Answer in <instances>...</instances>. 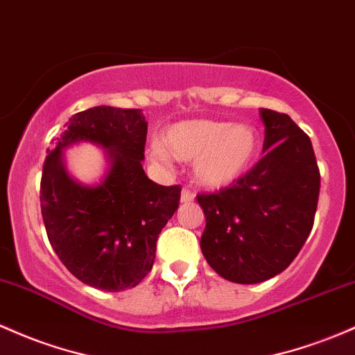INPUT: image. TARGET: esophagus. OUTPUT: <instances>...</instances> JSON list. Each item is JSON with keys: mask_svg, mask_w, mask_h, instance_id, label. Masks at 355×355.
I'll return each mask as SVG.
<instances>
[{"mask_svg": "<svg viewBox=\"0 0 355 355\" xmlns=\"http://www.w3.org/2000/svg\"><path fill=\"white\" fill-rule=\"evenodd\" d=\"M193 197H196L193 196V192H190L189 189H184L180 193V202L182 204H190V202L193 200Z\"/></svg>", "mask_w": 355, "mask_h": 355, "instance_id": "1", "label": "esophagus"}]
</instances>
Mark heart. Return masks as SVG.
<instances>
[{"mask_svg": "<svg viewBox=\"0 0 355 355\" xmlns=\"http://www.w3.org/2000/svg\"><path fill=\"white\" fill-rule=\"evenodd\" d=\"M261 135L252 124L222 119L178 121L153 141L150 162L168 168L171 159L193 162V178L205 189H225L239 182L256 165Z\"/></svg>", "mask_w": 355, "mask_h": 355, "instance_id": "b5f03b06", "label": "heart"}]
</instances>
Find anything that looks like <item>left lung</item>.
I'll return each instance as SVG.
<instances>
[{
  "label": "left lung",
  "mask_w": 355,
  "mask_h": 355,
  "mask_svg": "<svg viewBox=\"0 0 355 355\" xmlns=\"http://www.w3.org/2000/svg\"><path fill=\"white\" fill-rule=\"evenodd\" d=\"M264 157L217 193L198 196L200 249L229 282L254 285L285 271L313 227L320 171L310 138L288 114L259 109Z\"/></svg>",
  "instance_id": "1"
}]
</instances>
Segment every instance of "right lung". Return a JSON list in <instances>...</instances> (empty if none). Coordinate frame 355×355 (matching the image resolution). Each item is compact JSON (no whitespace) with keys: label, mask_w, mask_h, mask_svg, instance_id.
Masks as SVG:
<instances>
[{"label":"right lung","mask_w":355,"mask_h":355,"mask_svg":"<svg viewBox=\"0 0 355 355\" xmlns=\"http://www.w3.org/2000/svg\"><path fill=\"white\" fill-rule=\"evenodd\" d=\"M148 123L141 109L96 106L77 112L45 158L42 217L65 268L103 291L135 288L151 270L157 239L173 217L180 187L151 182L143 170ZM80 142L105 150L94 184L69 175L64 151Z\"/></svg>","instance_id":"obj_1"}]
</instances>
